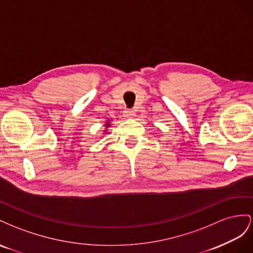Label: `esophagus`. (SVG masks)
<instances>
[{"instance_id": "34e87169", "label": "esophagus", "mask_w": 253, "mask_h": 253, "mask_svg": "<svg viewBox=\"0 0 253 253\" xmlns=\"http://www.w3.org/2000/svg\"><path fill=\"white\" fill-rule=\"evenodd\" d=\"M135 115V112L133 110H130V109H126L124 110V117L125 118H128V119H132Z\"/></svg>"}]
</instances>
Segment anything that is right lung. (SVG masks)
<instances>
[{
	"label": "right lung",
	"mask_w": 253,
	"mask_h": 253,
	"mask_svg": "<svg viewBox=\"0 0 253 253\" xmlns=\"http://www.w3.org/2000/svg\"><path fill=\"white\" fill-rule=\"evenodd\" d=\"M109 126V122H107V124H106V127H108Z\"/></svg>",
	"instance_id": "right-lung-1"
}]
</instances>
